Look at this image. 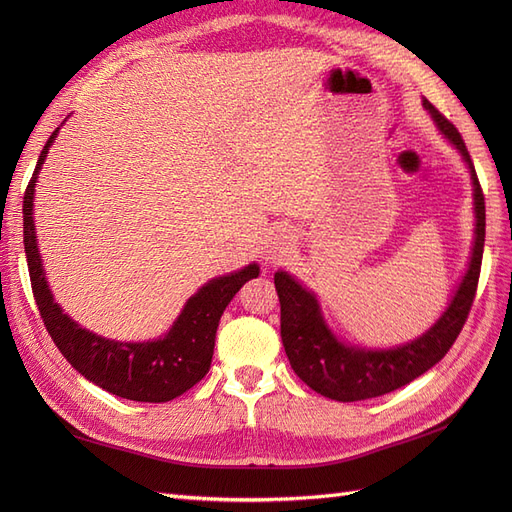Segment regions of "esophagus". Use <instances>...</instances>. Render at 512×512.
Returning a JSON list of instances; mask_svg holds the SVG:
<instances>
[{
  "mask_svg": "<svg viewBox=\"0 0 512 512\" xmlns=\"http://www.w3.org/2000/svg\"><path fill=\"white\" fill-rule=\"evenodd\" d=\"M290 243H292V237L288 235L286 230H275V232H271V237H269L267 243H265V250H262V260L271 262V260H275V258L284 256V254L288 252Z\"/></svg>",
  "mask_w": 512,
  "mask_h": 512,
  "instance_id": "34e87169",
  "label": "esophagus"
}]
</instances>
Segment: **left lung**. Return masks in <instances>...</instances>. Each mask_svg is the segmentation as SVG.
<instances>
[{
  "label": "left lung",
  "mask_w": 512,
  "mask_h": 512,
  "mask_svg": "<svg viewBox=\"0 0 512 512\" xmlns=\"http://www.w3.org/2000/svg\"><path fill=\"white\" fill-rule=\"evenodd\" d=\"M423 108L436 123L440 134L457 149L463 164L468 166L474 200V241L468 269L463 271L440 318L425 333L416 335L406 344L391 348L350 344L331 329L314 290H309L284 269L273 277L282 305V344L290 367L309 389L335 401L380 397L425 374L427 369L442 361V356L453 346L474 301L485 247V196L457 128L425 98Z\"/></svg>",
  "instance_id": "1"
}]
</instances>
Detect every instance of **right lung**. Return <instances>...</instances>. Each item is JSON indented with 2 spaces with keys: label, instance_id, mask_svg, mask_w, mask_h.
Returning <instances> with one entry per match:
<instances>
[{
  "label": "right lung",
  "instance_id": "right-lung-1",
  "mask_svg": "<svg viewBox=\"0 0 512 512\" xmlns=\"http://www.w3.org/2000/svg\"><path fill=\"white\" fill-rule=\"evenodd\" d=\"M57 134L59 128L46 141L23 198L25 256L44 327L59 352L66 356V361L100 389L123 399L147 401V404H162V401L175 399L207 376L213 359L215 333H218L224 309L245 282L258 277V262H250L239 271L213 277L200 286L185 301L181 314L170 324V329L156 339L117 342V339H108L81 327L61 309L59 303H55L42 267L34 222L38 175L46 153L57 141Z\"/></svg>",
  "mask_w": 512,
  "mask_h": 512
}]
</instances>
